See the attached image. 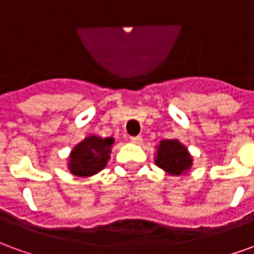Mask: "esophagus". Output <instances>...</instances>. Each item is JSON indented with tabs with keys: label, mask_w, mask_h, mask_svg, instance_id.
<instances>
[{
	"label": "esophagus",
	"mask_w": 254,
	"mask_h": 254,
	"mask_svg": "<svg viewBox=\"0 0 254 254\" xmlns=\"http://www.w3.org/2000/svg\"><path fill=\"white\" fill-rule=\"evenodd\" d=\"M130 141L134 144H140L143 141V138H141V136H132V137H130Z\"/></svg>",
	"instance_id": "obj_1"
}]
</instances>
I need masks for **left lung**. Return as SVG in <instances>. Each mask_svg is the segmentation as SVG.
Masks as SVG:
<instances>
[{
    "instance_id": "8db88e82",
    "label": "left lung",
    "mask_w": 254,
    "mask_h": 254,
    "mask_svg": "<svg viewBox=\"0 0 254 254\" xmlns=\"http://www.w3.org/2000/svg\"><path fill=\"white\" fill-rule=\"evenodd\" d=\"M155 163L169 174L180 176L190 169L191 156L187 147L178 140H162L158 147Z\"/></svg>"
}]
</instances>
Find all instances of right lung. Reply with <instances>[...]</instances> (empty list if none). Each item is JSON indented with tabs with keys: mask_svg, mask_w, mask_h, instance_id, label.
<instances>
[{
	"mask_svg": "<svg viewBox=\"0 0 254 254\" xmlns=\"http://www.w3.org/2000/svg\"><path fill=\"white\" fill-rule=\"evenodd\" d=\"M113 137L100 138L98 136H89L73 148L69 159V170L78 177L94 176L100 171L110 158Z\"/></svg>",
	"mask_w": 254,
	"mask_h": 254,
	"instance_id": "add662e5",
	"label": "right lung"
}]
</instances>
